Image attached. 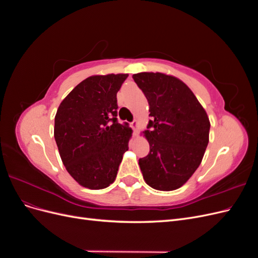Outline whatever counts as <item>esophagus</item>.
<instances>
[{
	"label": "esophagus",
	"mask_w": 258,
	"mask_h": 258,
	"mask_svg": "<svg viewBox=\"0 0 258 258\" xmlns=\"http://www.w3.org/2000/svg\"><path fill=\"white\" fill-rule=\"evenodd\" d=\"M131 127H132V129L137 130V128H138V121H137V120L132 121V122H131Z\"/></svg>",
	"instance_id": "obj_1"
}]
</instances>
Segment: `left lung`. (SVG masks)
Segmentation results:
<instances>
[{"label":"left lung","mask_w":258,"mask_h":258,"mask_svg":"<svg viewBox=\"0 0 258 258\" xmlns=\"http://www.w3.org/2000/svg\"><path fill=\"white\" fill-rule=\"evenodd\" d=\"M150 104L145 137L150 153L139 159L144 181L158 190H174L199 167L209 143L210 121L192 91L162 73L132 76Z\"/></svg>","instance_id":"1"}]
</instances>
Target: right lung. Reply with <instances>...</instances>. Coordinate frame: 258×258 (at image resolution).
Listing matches in <instances>:
<instances>
[{"instance_id":"obj_1","label":"right lung","mask_w":258,"mask_h":258,"mask_svg":"<svg viewBox=\"0 0 258 258\" xmlns=\"http://www.w3.org/2000/svg\"><path fill=\"white\" fill-rule=\"evenodd\" d=\"M128 74L90 76L69 93L54 117L53 136L62 162L90 189L114 182L128 151L131 129L117 119V92Z\"/></svg>"}]
</instances>
